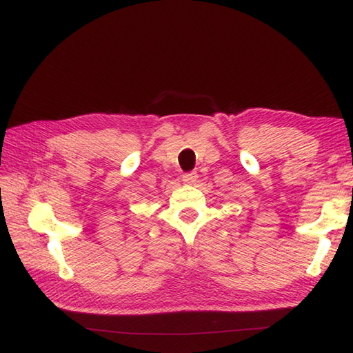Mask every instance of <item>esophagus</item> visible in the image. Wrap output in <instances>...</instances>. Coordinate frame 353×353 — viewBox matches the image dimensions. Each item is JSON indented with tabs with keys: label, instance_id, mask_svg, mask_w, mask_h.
<instances>
[{
	"label": "esophagus",
	"instance_id": "1",
	"mask_svg": "<svg viewBox=\"0 0 353 353\" xmlns=\"http://www.w3.org/2000/svg\"><path fill=\"white\" fill-rule=\"evenodd\" d=\"M196 179H197V174H196V172H188V174H184V175H183V181H184L185 184H194Z\"/></svg>",
	"mask_w": 353,
	"mask_h": 353
}]
</instances>
